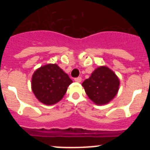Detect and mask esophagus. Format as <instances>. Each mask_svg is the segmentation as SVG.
I'll list each match as a JSON object with an SVG mask.
<instances>
[{
    "mask_svg": "<svg viewBox=\"0 0 150 150\" xmlns=\"http://www.w3.org/2000/svg\"><path fill=\"white\" fill-rule=\"evenodd\" d=\"M74 80L76 82H77V83H80V82L82 81V78L80 77V76H78V77H76L75 79H74Z\"/></svg>",
    "mask_w": 150,
    "mask_h": 150,
    "instance_id": "1",
    "label": "esophagus"
}]
</instances>
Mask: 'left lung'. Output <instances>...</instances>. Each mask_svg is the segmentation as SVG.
Listing matches in <instances>:
<instances>
[{
    "mask_svg": "<svg viewBox=\"0 0 150 150\" xmlns=\"http://www.w3.org/2000/svg\"><path fill=\"white\" fill-rule=\"evenodd\" d=\"M82 85L88 98L96 104L102 105L109 103L116 96L120 80L113 71L103 66L95 69Z\"/></svg>",
    "mask_w": 150,
    "mask_h": 150,
    "instance_id": "8db88e82",
    "label": "left lung"
}]
</instances>
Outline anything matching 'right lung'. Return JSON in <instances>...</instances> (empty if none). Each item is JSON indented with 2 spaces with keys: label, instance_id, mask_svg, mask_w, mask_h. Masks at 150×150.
Here are the masks:
<instances>
[{
  "label": "right lung",
  "instance_id": "right-lung-1",
  "mask_svg": "<svg viewBox=\"0 0 150 150\" xmlns=\"http://www.w3.org/2000/svg\"><path fill=\"white\" fill-rule=\"evenodd\" d=\"M73 83L67 74L53 64L40 67L32 76L31 87L36 98L46 105L59 102Z\"/></svg>",
  "mask_w": 150,
  "mask_h": 150
}]
</instances>
